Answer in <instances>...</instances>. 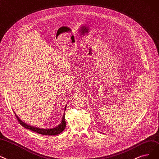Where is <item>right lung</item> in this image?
Returning a JSON list of instances; mask_svg holds the SVG:
<instances>
[{
  "instance_id": "obj_1",
  "label": "right lung",
  "mask_w": 159,
  "mask_h": 159,
  "mask_svg": "<svg viewBox=\"0 0 159 159\" xmlns=\"http://www.w3.org/2000/svg\"><path fill=\"white\" fill-rule=\"evenodd\" d=\"M66 105L65 106V109H66ZM15 113V115H16V116L17 117L19 122L20 123V124L23 126L25 128H26V129H30L32 131H34L35 133H37L39 134H44V135H57L61 133L64 129L66 127V122H65V112L63 114V118H62V120L61 123H60L59 124V125H57V127H54V128H47V129H44V128H41V127H35V126H32V125H30L29 124H26L25 122H22V120L20 119V118L16 115V113L14 112Z\"/></svg>"
}]
</instances>
